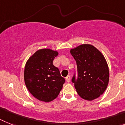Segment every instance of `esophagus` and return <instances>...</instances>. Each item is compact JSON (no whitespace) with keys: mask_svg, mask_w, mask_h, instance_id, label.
Listing matches in <instances>:
<instances>
[{"mask_svg":"<svg viewBox=\"0 0 125 125\" xmlns=\"http://www.w3.org/2000/svg\"><path fill=\"white\" fill-rule=\"evenodd\" d=\"M65 80H66V81H67V82H70V77L69 75H68L67 77L65 78Z\"/></svg>","mask_w":125,"mask_h":125,"instance_id":"esophagus-1","label":"esophagus"}]
</instances>
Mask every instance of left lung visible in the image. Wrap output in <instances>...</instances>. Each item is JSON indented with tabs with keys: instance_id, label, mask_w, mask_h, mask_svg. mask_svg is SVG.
<instances>
[{
	"instance_id": "8db88e82",
	"label": "left lung",
	"mask_w": 125,
	"mask_h": 125,
	"mask_svg": "<svg viewBox=\"0 0 125 125\" xmlns=\"http://www.w3.org/2000/svg\"><path fill=\"white\" fill-rule=\"evenodd\" d=\"M77 63L78 77L72 82L82 99L93 101L106 91L109 79V67L101 52L90 44H82L70 50Z\"/></svg>"
}]
</instances>
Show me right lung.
<instances>
[{
  "label": "right lung",
  "instance_id": "obj_1",
  "mask_svg": "<svg viewBox=\"0 0 125 125\" xmlns=\"http://www.w3.org/2000/svg\"><path fill=\"white\" fill-rule=\"evenodd\" d=\"M58 52L50 48L38 50L27 60L24 79L27 89L37 99L48 103L57 97L65 83L58 68L53 65Z\"/></svg>",
  "mask_w": 125,
  "mask_h": 125
}]
</instances>
